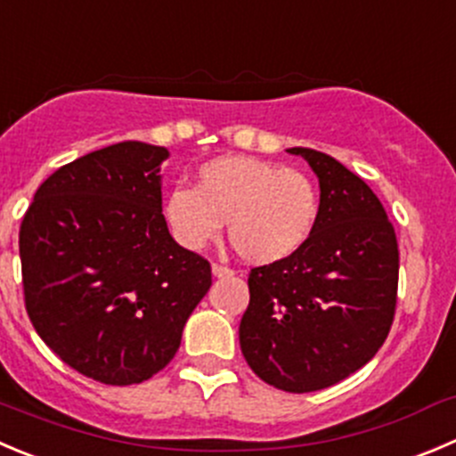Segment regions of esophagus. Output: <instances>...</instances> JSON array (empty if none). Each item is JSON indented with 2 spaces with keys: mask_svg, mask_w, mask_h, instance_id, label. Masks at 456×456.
Here are the masks:
<instances>
[{
  "mask_svg": "<svg viewBox=\"0 0 456 456\" xmlns=\"http://www.w3.org/2000/svg\"><path fill=\"white\" fill-rule=\"evenodd\" d=\"M211 272H214V276H218V278H229V276H233V269L227 267V265H220V263L211 265Z\"/></svg>",
  "mask_w": 456,
  "mask_h": 456,
  "instance_id": "obj_1",
  "label": "esophagus"
}]
</instances>
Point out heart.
Returning <instances> with one entry per match:
<instances>
[{
	"label": "heart",
	"mask_w": 456,
	"mask_h": 456,
	"mask_svg": "<svg viewBox=\"0 0 456 456\" xmlns=\"http://www.w3.org/2000/svg\"><path fill=\"white\" fill-rule=\"evenodd\" d=\"M321 193L312 175L258 158H216L198 169L196 189H171L165 218L180 245L202 249L223 223L240 258L269 265L296 254L312 236Z\"/></svg>",
	"instance_id": "heart-1"
}]
</instances>
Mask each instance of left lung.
I'll return each mask as SVG.
<instances>
[{"label":"left lung","mask_w":456,"mask_h":456,"mask_svg":"<svg viewBox=\"0 0 456 456\" xmlns=\"http://www.w3.org/2000/svg\"><path fill=\"white\" fill-rule=\"evenodd\" d=\"M321 214L296 254L249 272L240 350L278 390L316 392L363 368L390 334L399 289V245L377 193L314 149Z\"/></svg>","instance_id":"obj_1"}]
</instances>
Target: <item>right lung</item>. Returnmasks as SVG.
Instances as JSON below:
<instances>
[{"mask_svg":"<svg viewBox=\"0 0 456 456\" xmlns=\"http://www.w3.org/2000/svg\"><path fill=\"white\" fill-rule=\"evenodd\" d=\"M165 147L120 142L60 167L20 227L24 303L35 331L104 386L142 383L175 356L211 287V265L162 216Z\"/></svg>","mask_w":456,"mask_h":456,"instance_id":"1","label":"right lung"}]
</instances>
